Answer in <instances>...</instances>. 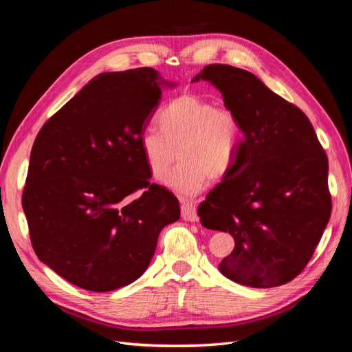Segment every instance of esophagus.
Here are the masks:
<instances>
[{
    "instance_id": "1",
    "label": "esophagus",
    "mask_w": 352,
    "mask_h": 352,
    "mask_svg": "<svg viewBox=\"0 0 352 352\" xmlns=\"http://www.w3.org/2000/svg\"><path fill=\"white\" fill-rule=\"evenodd\" d=\"M182 217L186 221H198V212H197V206L194 202L189 201H182Z\"/></svg>"
}]
</instances>
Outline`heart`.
Masks as SVG:
<instances>
[{
	"label": "heart",
	"instance_id": "1",
	"mask_svg": "<svg viewBox=\"0 0 352 352\" xmlns=\"http://www.w3.org/2000/svg\"><path fill=\"white\" fill-rule=\"evenodd\" d=\"M160 129L148 127L140 138L145 162L162 179L180 163L164 184L182 197H194L211 180L225 177L235 164L242 141L238 116L197 94L173 98L158 114Z\"/></svg>",
	"mask_w": 352,
	"mask_h": 352
}]
</instances>
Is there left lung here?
Returning a JSON list of instances; mask_svg holds the SVG:
<instances>
[{
	"label": "left lung",
	"mask_w": 352,
	"mask_h": 352,
	"mask_svg": "<svg viewBox=\"0 0 352 352\" xmlns=\"http://www.w3.org/2000/svg\"><path fill=\"white\" fill-rule=\"evenodd\" d=\"M198 80L214 85L242 126L235 164L198 207L202 226L235 239L219 269L251 287L291 282L330 219L327 155L308 117L255 74L210 65Z\"/></svg>",
	"instance_id": "left-lung-1"
}]
</instances>
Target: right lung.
<instances>
[{
  "label": "right lung",
  "instance_id": "obj_1",
  "mask_svg": "<svg viewBox=\"0 0 352 352\" xmlns=\"http://www.w3.org/2000/svg\"><path fill=\"white\" fill-rule=\"evenodd\" d=\"M157 70L95 76L42 126L32 146L22 206L38 258L92 292L135 282L177 198L151 177L140 138L162 100Z\"/></svg>",
  "mask_w": 352,
  "mask_h": 352
}]
</instances>
